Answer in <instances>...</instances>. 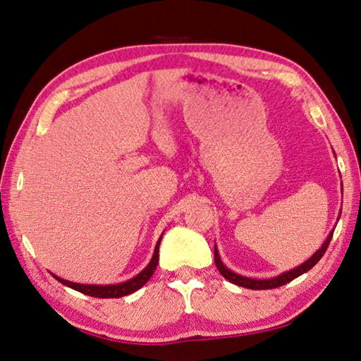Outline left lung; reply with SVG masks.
I'll return each instance as SVG.
<instances>
[{
  "label": "left lung",
  "instance_id": "1",
  "mask_svg": "<svg viewBox=\"0 0 361 361\" xmlns=\"http://www.w3.org/2000/svg\"><path fill=\"white\" fill-rule=\"evenodd\" d=\"M331 236H334V231L330 233L329 238H327V241L324 243V245L321 247V249L317 250L312 258L307 259L305 263L300 264L299 267H295V269H293V271L281 274V275H279V277H274V279L255 280V279H247V277H243V275H238L235 272H231L230 269H227V267L224 266L221 258H219L217 249H214V263L217 266L219 272H221L228 281H231L233 285H238V286H243V288H249V289H272V288H279V286H283V285L289 283V281H291V280L298 279L299 275L305 274L307 271L312 269V267L317 263V261H319L324 257V253H326L327 247H329V244L331 241Z\"/></svg>",
  "mask_w": 361,
  "mask_h": 361
}]
</instances>
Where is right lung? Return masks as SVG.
Returning <instances> with one entry per match:
<instances>
[{"instance_id": "right-lung-1", "label": "right lung", "mask_w": 361, "mask_h": 361, "mask_svg": "<svg viewBox=\"0 0 361 361\" xmlns=\"http://www.w3.org/2000/svg\"><path fill=\"white\" fill-rule=\"evenodd\" d=\"M159 243H161V238L154 247V253H153V258L145 269L140 272L136 277L125 281V283H118V285H108V286H97V285H80V283H73V281H67V280H62L59 277H56V280H59L62 285H66L72 289H76V291H80L86 295H92V298H100V299H118V298H123V295H128L134 291H137L139 288H142L150 277L153 275L154 269H157L158 266V261H159Z\"/></svg>"}]
</instances>
